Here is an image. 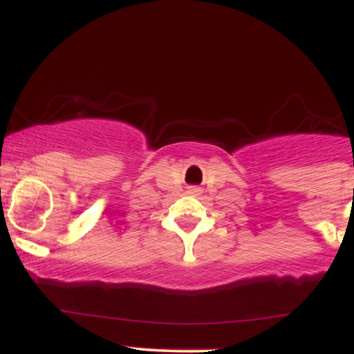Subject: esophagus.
Returning <instances> with one entry per match:
<instances>
[{
	"label": "esophagus",
	"mask_w": 354,
	"mask_h": 354,
	"mask_svg": "<svg viewBox=\"0 0 354 354\" xmlns=\"http://www.w3.org/2000/svg\"><path fill=\"white\" fill-rule=\"evenodd\" d=\"M189 191H191V193H198V189H196V188H191Z\"/></svg>",
	"instance_id": "34e87169"
}]
</instances>
